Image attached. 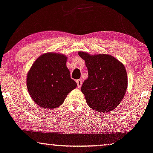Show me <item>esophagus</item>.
I'll list each match as a JSON object with an SVG mask.
<instances>
[{
  "label": "esophagus",
  "instance_id": "34e87169",
  "mask_svg": "<svg viewBox=\"0 0 153 153\" xmlns=\"http://www.w3.org/2000/svg\"><path fill=\"white\" fill-rule=\"evenodd\" d=\"M76 82H77V86H78V88H80L82 84V79H79V80H76Z\"/></svg>",
  "mask_w": 153,
  "mask_h": 153
}]
</instances>
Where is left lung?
<instances>
[{
  "label": "left lung",
  "mask_w": 153,
  "mask_h": 153,
  "mask_svg": "<svg viewBox=\"0 0 153 153\" xmlns=\"http://www.w3.org/2000/svg\"><path fill=\"white\" fill-rule=\"evenodd\" d=\"M78 54L85 60L88 70V78L81 91L89 107L100 112L115 109L123 100L128 85L124 65L110 55L90 56L82 51Z\"/></svg>",
  "instance_id": "obj_1"
}]
</instances>
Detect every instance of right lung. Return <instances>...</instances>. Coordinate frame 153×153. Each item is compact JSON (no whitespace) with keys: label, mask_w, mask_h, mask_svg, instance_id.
<instances>
[{"label":"right lung","mask_w":153,"mask_h":153,"mask_svg":"<svg viewBox=\"0 0 153 153\" xmlns=\"http://www.w3.org/2000/svg\"><path fill=\"white\" fill-rule=\"evenodd\" d=\"M67 57L48 53L40 56L33 63L27 77V87L31 97L41 107L56 108L68 94L77 87L66 66Z\"/></svg>","instance_id":"obj_1"}]
</instances>
